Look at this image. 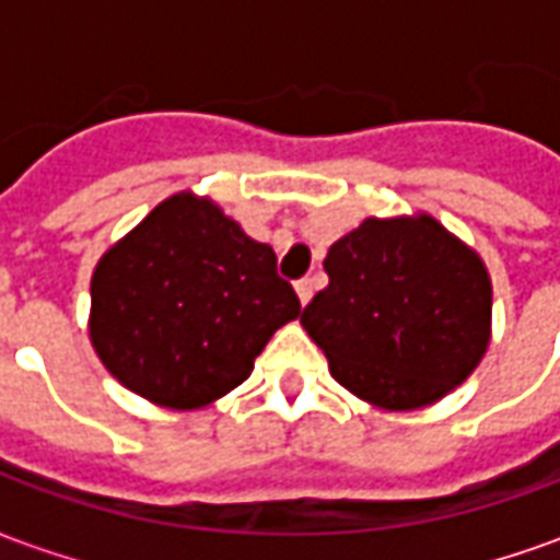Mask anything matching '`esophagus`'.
<instances>
[{"instance_id": "34e87169", "label": "esophagus", "mask_w": 560, "mask_h": 560, "mask_svg": "<svg viewBox=\"0 0 560 560\" xmlns=\"http://www.w3.org/2000/svg\"><path fill=\"white\" fill-rule=\"evenodd\" d=\"M296 296H300V303L308 305V300L315 296V279H300V281H296Z\"/></svg>"}]
</instances>
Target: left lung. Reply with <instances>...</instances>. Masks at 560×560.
I'll return each mask as SVG.
<instances>
[{"label": "left lung", "mask_w": 560, "mask_h": 560, "mask_svg": "<svg viewBox=\"0 0 560 560\" xmlns=\"http://www.w3.org/2000/svg\"><path fill=\"white\" fill-rule=\"evenodd\" d=\"M324 269L329 284L300 324L341 387L375 408L444 399L489 348L486 264L432 215L365 219L329 245Z\"/></svg>", "instance_id": "1"}]
</instances>
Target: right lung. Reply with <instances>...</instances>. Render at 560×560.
Returning a JSON list of instances; mask_svg holds the SVG:
<instances>
[{
  "label": "right lung",
  "mask_w": 560,
  "mask_h": 560,
  "mask_svg": "<svg viewBox=\"0 0 560 560\" xmlns=\"http://www.w3.org/2000/svg\"><path fill=\"white\" fill-rule=\"evenodd\" d=\"M300 296L209 197H167L92 272L90 339L107 372L161 408L191 411L240 387Z\"/></svg>",
  "instance_id": "right-lung-1"
}]
</instances>
